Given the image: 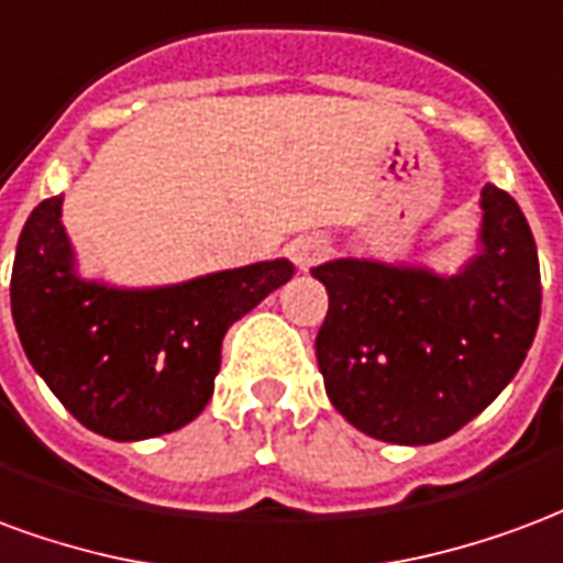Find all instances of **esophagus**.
Returning <instances> with one entry per match:
<instances>
[{
  "instance_id": "1",
  "label": "esophagus",
  "mask_w": 563,
  "mask_h": 563,
  "mask_svg": "<svg viewBox=\"0 0 563 563\" xmlns=\"http://www.w3.org/2000/svg\"><path fill=\"white\" fill-rule=\"evenodd\" d=\"M327 254H330V240H323V236H299L290 242V257L299 269L321 264Z\"/></svg>"
}]
</instances>
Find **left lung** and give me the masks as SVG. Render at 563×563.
I'll return each instance as SVG.
<instances>
[{
	"mask_svg": "<svg viewBox=\"0 0 563 563\" xmlns=\"http://www.w3.org/2000/svg\"><path fill=\"white\" fill-rule=\"evenodd\" d=\"M477 254L455 276L339 257L314 266L330 309L314 339L332 408L387 444L459 432L525 363L540 323V261L522 209L479 195Z\"/></svg>",
	"mask_w": 563,
	"mask_h": 563,
	"instance_id": "1",
	"label": "left lung"
}]
</instances>
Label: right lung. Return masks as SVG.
Here are the masks:
<instances>
[{
    "mask_svg": "<svg viewBox=\"0 0 563 563\" xmlns=\"http://www.w3.org/2000/svg\"><path fill=\"white\" fill-rule=\"evenodd\" d=\"M290 276L294 264L278 257L183 285L89 282L77 276L59 195L41 200L23 224L11 314L32 368L86 429L143 441L207 408L224 332Z\"/></svg>",
    "mask_w": 563,
    "mask_h": 563,
    "instance_id": "obj_1",
    "label": "right lung"
}]
</instances>
